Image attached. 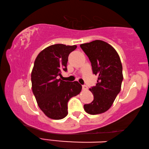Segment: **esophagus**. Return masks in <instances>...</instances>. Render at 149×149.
Listing matches in <instances>:
<instances>
[{"label":"esophagus","mask_w":149,"mask_h":149,"mask_svg":"<svg viewBox=\"0 0 149 149\" xmlns=\"http://www.w3.org/2000/svg\"><path fill=\"white\" fill-rule=\"evenodd\" d=\"M82 89H84V90H86V89H87V85H82Z\"/></svg>","instance_id":"34e87169"}]
</instances>
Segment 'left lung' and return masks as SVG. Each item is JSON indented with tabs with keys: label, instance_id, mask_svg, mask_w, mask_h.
<instances>
[{
	"label": "left lung",
	"instance_id": "obj_1",
	"mask_svg": "<svg viewBox=\"0 0 149 149\" xmlns=\"http://www.w3.org/2000/svg\"><path fill=\"white\" fill-rule=\"evenodd\" d=\"M80 47L91 63L93 73L98 76L95 86L89 89L94 99L84 105V110L90 114H101L111 107L121 90L122 62L116 50L104 41L95 40Z\"/></svg>",
	"mask_w": 149,
	"mask_h": 149
}]
</instances>
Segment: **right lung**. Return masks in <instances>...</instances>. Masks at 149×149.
I'll list each match as a JSON object with an SVG mask.
<instances>
[{
	"label": "right lung",
	"instance_id": "right-lung-1",
	"mask_svg": "<svg viewBox=\"0 0 149 149\" xmlns=\"http://www.w3.org/2000/svg\"><path fill=\"white\" fill-rule=\"evenodd\" d=\"M76 48V45H50L35 60L31 73L32 91L40 109L51 119L60 120L66 116L69 100L81 91V85L77 81H65L58 78L62 71L67 72L68 56Z\"/></svg>",
	"mask_w": 149,
	"mask_h": 149
}]
</instances>
